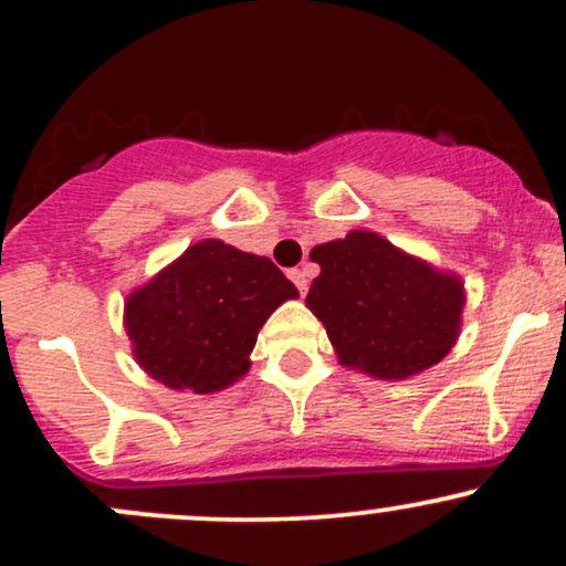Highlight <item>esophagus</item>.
I'll list each match as a JSON object with an SVG mask.
<instances>
[{
	"label": "esophagus",
	"mask_w": 566,
	"mask_h": 566,
	"mask_svg": "<svg viewBox=\"0 0 566 566\" xmlns=\"http://www.w3.org/2000/svg\"><path fill=\"white\" fill-rule=\"evenodd\" d=\"M290 279H292V284H295V287L301 290V295H305V290H308V274H305L303 269H292L290 271Z\"/></svg>",
	"instance_id": "esophagus-1"
}]
</instances>
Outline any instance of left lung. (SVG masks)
Returning <instances> with one entry per match:
<instances>
[{"mask_svg":"<svg viewBox=\"0 0 566 566\" xmlns=\"http://www.w3.org/2000/svg\"><path fill=\"white\" fill-rule=\"evenodd\" d=\"M322 274L308 308L327 329L340 365L382 380L433 367L454 346L463 314V284L396 250L373 231L311 250Z\"/></svg>","mask_w":566,"mask_h":566,"instance_id":"obj_1","label":"left lung"}]
</instances>
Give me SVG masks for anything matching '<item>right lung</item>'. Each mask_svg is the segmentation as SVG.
<instances>
[{
    "mask_svg": "<svg viewBox=\"0 0 566 566\" xmlns=\"http://www.w3.org/2000/svg\"><path fill=\"white\" fill-rule=\"evenodd\" d=\"M290 297L295 284L269 258L205 239L127 297L125 327L154 380L212 394L250 369L258 329Z\"/></svg>",
    "mask_w": 566,
    "mask_h": 566,
    "instance_id": "add662e5",
    "label": "right lung"
}]
</instances>
